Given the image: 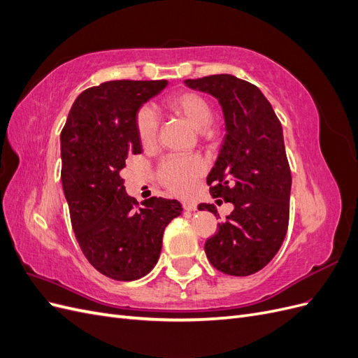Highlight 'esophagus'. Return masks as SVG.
I'll return each mask as SVG.
<instances>
[{"label":"esophagus","mask_w":358,"mask_h":358,"mask_svg":"<svg viewBox=\"0 0 358 358\" xmlns=\"http://www.w3.org/2000/svg\"><path fill=\"white\" fill-rule=\"evenodd\" d=\"M182 208L185 209L187 212H192V210L197 209V206H196V203H192V201H182Z\"/></svg>","instance_id":"obj_1"}]
</instances>
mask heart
<instances>
[{
    "instance_id": "obj_1",
    "label": "heart",
    "mask_w": 358,
    "mask_h": 358,
    "mask_svg": "<svg viewBox=\"0 0 358 358\" xmlns=\"http://www.w3.org/2000/svg\"><path fill=\"white\" fill-rule=\"evenodd\" d=\"M167 107L171 113L183 117L197 129L208 127L213 116L210 103L203 95L191 91L171 96ZM158 129L159 122L157 115L149 107L138 109L136 115V131L143 148L155 146ZM204 170V161L199 155H169L161 161L158 167V180L176 196L187 197L196 188V183Z\"/></svg>"
}]
</instances>
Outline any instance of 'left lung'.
I'll return each mask as SVG.
<instances>
[{"mask_svg": "<svg viewBox=\"0 0 358 358\" xmlns=\"http://www.w3.org/2000/svg\"><path fill=\"white\" fill-rule=\"evenodd\" d=\"M185 85L218 99L225 117L208 185L213 199L233 203L234 210L206 241V255L225 275H252L276 255L288 229L291 171L282 125L263 92L236 76L213 74ZM199 209L216 216L213 204Z\"/></svg>", "mask_w": 358, "mask_h": 358, "instance_id": "1", "label": "left lung"}]
</instances>
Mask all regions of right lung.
Returning <instances> with one entry per match:
<instances>
[{
  "label": "right lung",
  "mask_w": 358,
  "mask_h": 358,
  "mask_svg": "<svg viewBox=\"0 0 358 358\" xmlns=\"http://www.w3.org/2000/svg\"><path fill=\"white\" fill-rule=\"evenodd\" d=\"M167 80H112L85 90L61 131V180L76 239L107 278L136 280L157 264L178 200L150 197L140 208L125 192L121 170L142 152L136 115Z\"/></svg>",
  "instance_id": "right-lung-1"
}]
</instances>
